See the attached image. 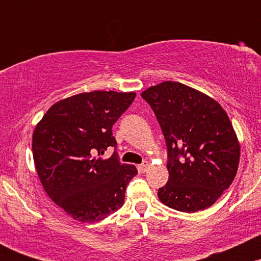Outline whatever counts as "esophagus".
Segmentation results:
<instances>
[{"mask_svg":"<svg viewBox=\"0 0 261 261\" xmlns=\"http://www.w3.org/2000/svg\"><path fill=\"white\" fill-rule=\"evenodd\" d=\"M147 167H148V162L145 161L142 164H140L139 166V170L141 173H145L146 169H147Z\"/></svg>","mask_w":261,"mask_h":261,"instance_id":"esophagus-1","label":"esophagus"}]
</instances>
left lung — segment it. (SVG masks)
Wrapping results in <instances>:
<instances>
[{
  "label": "left lung",
  "mask_w": 261,
  "mask_h": 261,
  "mask_svg": "<svg viewBox=\"0 0 261 261\" xmlns=\"http://www.w3.org/2000/svg\"><path fill=\"white\" fill-rule=\"evenodd\" d=\"M167 143L169 179L158 197L170 208L196 212L214 205L237 174L241 147L223 108L182 83L166 81L141 93Z\"/></svg>",
  "instance_id": "obj_1"
}]
</instances>
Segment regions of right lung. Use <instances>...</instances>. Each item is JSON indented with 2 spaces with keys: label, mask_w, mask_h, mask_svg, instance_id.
I'll list each match as a JSON object with an SVG mask.
<instances>
[{
  "label": "right lung",
  "mask_w": 261,
  "mask_h": 261,
  "mask_svg": "<svg viewBox=\"0 0 261 261\" xmlns=\"http://www.w3.org/2000/svg\"><path fill=\"white\" fill-rule=\"evenodd\" d=\"M136 93L94 91L55 103L33 133V158L44 190L80 222H98L118 211L128 181L137 174L122 164L112 127L133 104Z\"/></svg>",
  "instance_id": "right-lung-1"
}]
</instances>
